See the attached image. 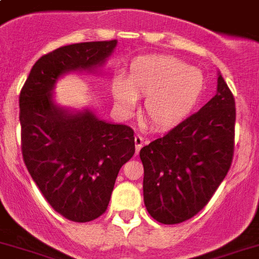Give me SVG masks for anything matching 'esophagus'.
Returning <instances> with one entry per match:
<instances>
[{
	"label": "esophagus",
	"instance_id": "esophagus-1",
	"mask_svg": "<svg viewBox=\"0 0 259 259\" xmlns=\"http://www.w3.org/2000/svg\"><path fill=\"white\" fill-rule=\"evenodd\" d=\"M143 144H144V139H143L140 135H136V136H135V147H136V153L140 152V149H142Z\"/></svg>",
	"mask_w": 259,
	"mask_h": 259
}]
</instances>
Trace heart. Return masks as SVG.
<instances>
[{
	"instance_id": "1",
	"label": "heart",
	"mask_w": 259,
	"mask_h": 259,
	"mask_svg": "<svg viewBox=\"0 0 259 259\" xmlns=\"http://www.w3.org/2000/svg\"><path fill=\"white\" fill-rule=\"evenodd\" d=\"M205 78L197 68L166 55L136 58L127 79L116 76L111 93L124 111H131L145 96L143 116L155 128L179 124L191 114L204 94Z\"/></svg>"
}]
</instances>
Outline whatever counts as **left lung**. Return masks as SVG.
<instances>
[{
  "instance_id": "1",
  "label": "left lung",
  "mask_w": 259,
  "mask_h": 259,
  "mask_svg": "<svg viewBox=\"0 0 259 259\" xmlns=\"http://www.w3.org/2000/svg\"><path fill=\"white\" fill-rule=\"evenodd\" d=\"M234 127V96L219 75L201 110L140 149L144 204L156 221L180 224L210 201L232 165Z\"/></svg>"
}]
</instances>
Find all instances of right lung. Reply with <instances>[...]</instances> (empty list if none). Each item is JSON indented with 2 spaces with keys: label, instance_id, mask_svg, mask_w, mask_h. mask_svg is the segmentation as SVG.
<instances>
[{
  "label": "right lung",
  "instance_id": "right-lung-1",
  "mask_svg": "<svg viewBox=\"0 0 259 259\" xmlns=\"http://www.w3.org/2000/svg\"><path fill=\"white\" fill-rule=\"evenodd\" d=\"M116 39L68 45L34 63L19 94L23 163L45 200L74 222L107 210L117 173L135 153L134 130L91 112L68 114L53 103L51 90L68 71L102 65Z\"/></svg>",
  "mask_w": 259,
  "mask_h": 259
}]
</instances>
